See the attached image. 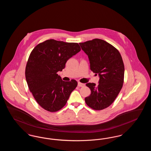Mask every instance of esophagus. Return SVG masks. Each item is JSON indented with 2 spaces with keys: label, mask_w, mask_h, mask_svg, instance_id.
Instances as JSON below:
<instances>
[{
  "label": "esophagus",
  "mask_w": 151,
  "mask_h": 151,
  "mask_svg": "<svg viewBox=\"0 0 151 151\" xmlns=\"http://www.w3.org/2000/svg\"><path fill=\"white\" fill-rule=\"evenodd\" d=\"M78 86L79 87H83V86H85V84L83 83H81L80 82H78Z\"/></svg>",
  "instance_id": "34e87169"
}]
</instances>
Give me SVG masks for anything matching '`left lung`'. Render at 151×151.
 Returning <instances> with one entry per match:
<instances>
[{
    "label": "left lung",
    "instance_id": "obj_1",
    "mask_svg": "<svg viewBox=\"0 0 151 151\" xmlns=\"http://www.w3.org/2000/svg\"><path fill=\"white\" fill-rule=\"evenodd\" d=\"M79 44L88 56L91 71L100 76L98 86L86 84L91 94L86 97V103L94 110H103L114 101L123 86L124 66L121 55L113 45L99 38Z\"/></svg>",
    "mask_w": 151,
    "mask_h": 151
}]
</instances>
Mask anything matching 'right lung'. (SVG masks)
<instances>
[{"label": "right lung", "mask_w": 151, "mask_h": 151, "mask_svg": "<svg viewBox=\"0 0 151 151\" xmlns=\"http://www.w3.org/2000/svg\"><path fill=\"white\" fill-rule=\"evenodd\" d=\"M81 50L78 43L53 39L38 44L30 54L25 78L30 91L43 109L56 112L63 108L78 82L64 81L57 74L67 61Z\"/></svg>", "instance_id": "add662e5"}]
</instances>
